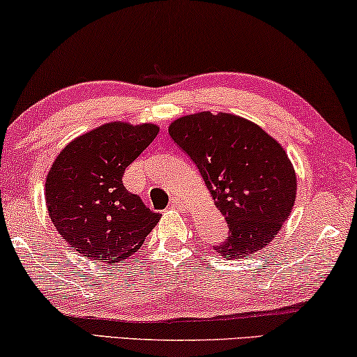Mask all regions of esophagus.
<instances>
[{
    "mask_svg": "<svg viewBox=\"0 0 357 357\" xmlns=\"http://www.w3.org/2000/svg\"><path fill=\"white\" fill-rule=\"evenodd\" d=\"M169 206H172V208H176V210H188V205H185L181 199H178V197H176V199L172 200V204H169Z\"/></svg>",
    "mask_w": 357,
    "mask_h": 357,
    "instance_id": "34e87169",
    "label": "esophagus"
}]
</instances>
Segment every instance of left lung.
I'll list each match as a JSON object with an SVG mask.
<instances>
[{"label":"left lung","instance_id":"1","mask_svg":"<svg viewBox=\"0 0 357 357\" xmlns=\"http://www.w3.org/2000/svg\"><path fill=\"white\" fill-rule=\"evenodd\" d=\"M168 132L192 158L229 227L216 253L248 258L269 245L296 199L294 163L279 141L253 121L226 112L179 116Z\"/></svg>","mask_w":357,"mask_h":357}]
</instances>
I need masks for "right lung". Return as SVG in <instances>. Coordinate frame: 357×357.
Instances as JSON below:
<instances>
[{
	"mask_svg": "<svg viewBox=\"0 0 357 357\" xmlns=\"http://www.w3.org/2000/svg\"><path fill=\"white\" fill-rule=\"evenodd\" d=\"M153 123L110 121L79 135L54 158L45 183L46 208L68 245L107 266L132 257L160 213L128 192L123 173L155 139Z\"/></svg>",
	"mask_w": 357,
	"mask_h": 357,
	"instance_id": "1",
	"label": "right lung"
}]
</instances>
